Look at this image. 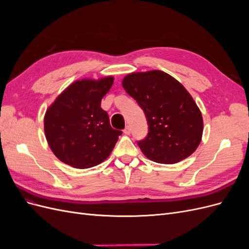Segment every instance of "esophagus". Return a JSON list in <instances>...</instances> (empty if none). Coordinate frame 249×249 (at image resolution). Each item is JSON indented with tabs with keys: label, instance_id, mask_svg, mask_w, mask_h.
<instances>
[{
	"label": "esophagus",
	"instance_id": "esophagus-1",
	"mask_svg": "<svg viewBox=\"0 0 249 249\" xmlns=\"http://www.w3.org/2000/svg\"><path fill=\"white\" fill-rule=\"evenodd\" d=\"M124 133L125 134V135H130L131 134V127L127 125V126H125V129L124 130Z\"/></svg>",
	"mask_w": 249,
	"mask_h": 249
}]
</instances>
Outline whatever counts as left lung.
Listing matches in <instances>:
<instances>
[{"label": "left lung", "mask_w": 249, "mask_h": 249, "mask_svg": "<svg viewBox=\"0 0 249 249\" xmlns=\"http://www.w3.org/2000/svg\"><path fill=\"white\" fill-rule=\"evenodd\" d=\"M123 86L146 116L148 134L137 142L146 158L175 164L196 150L203 131L201 112L178 81L164 71H150L127 74Z\"/></svg>", "instance_id": "obj_1"}]
</instances>
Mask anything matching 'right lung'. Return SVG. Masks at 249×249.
<instances>
[{"label":"right lung","instance_id":"right-lung-1","mask_svg":"<svg viewBox=\"0 0 249 249\" xmlns=\"http://www.w3.org/2000/svg\"><path fill=\"white\" fill-rule=\"evenodd\" d=\"M114 78L73 82L48 108L44 133L52 152L71 167L96 166L110 156L122 131L110 125L101 108Z\"/></svg>","mask_w":249,"mask_h":249}]
</instances>
